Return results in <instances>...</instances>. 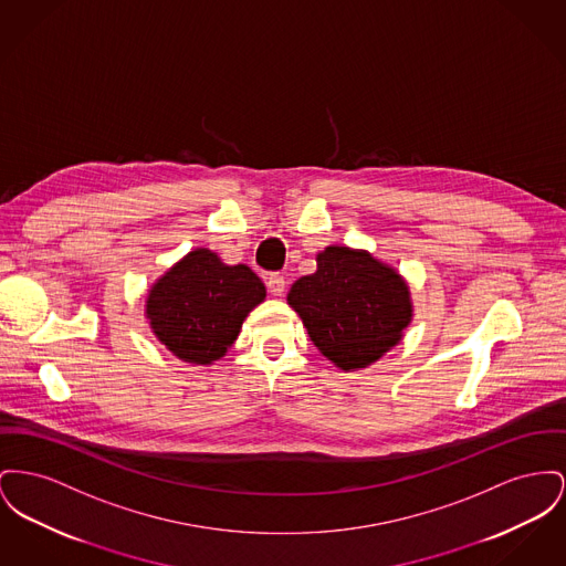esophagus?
<instances>
[{"instance_id":"1","label":"esophagus","mask_w":566,"mask_h":566,"mask_svg":"<svg viewBox=\"0 0 566 566\" xmlns=\"http://www.w3.org/2000/svg\"><path fill=\"white\" fill-rule=\"evenodd\" d=\"M266 289H269V293H271V295H275V297L284 295V289H286V280H284V275H280V273H271V275L266 277Z\"/></svg>"}]
</instances>
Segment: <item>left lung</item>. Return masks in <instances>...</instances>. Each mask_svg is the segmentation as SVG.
Returning a JSON list of instances; mask_svg holds the SVG:
<instances>
[{
    "mask_svg": "<svg viewBox=\"0 0 566 566\" xmlns=\"http://www.w3.org/2000/svg\"><path fill=\"white\" fill-rule=\"evenodd\" d=\"M286 300L314 346L344 371L378 361L412 321L410 291L398 271L344 245L325 248L316 271L300 277Z\"/></svg>",
    "mask_w": 566,
    "mask_h": 566,
    "instance_id": "1",
    "label": "left lung"
}]
</instances>
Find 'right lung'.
<instances>
[{"label": "right lung", "instance_id": "add662e5", "mask_svg": "<svg viewBox=\"0 0 566 566\" xmlns=\"http://www.w3.org/2000/svg\"><path fill=\"white\" fill-rule=\"evenodd\" d=\"M265 295L250 266L224 265L216 252L197 248L151 286L145 314L177 359L211 366L227 355L245 316Z\"/></svg>", "mask_w": 566, "mask_h": 566}]
</instances>
